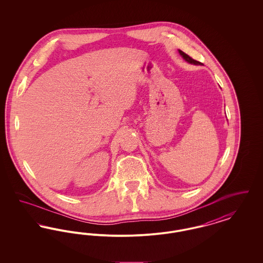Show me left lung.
I'll return each instance as SVG.
<instances>
[{
  "label": "left lung",
  "mask_w": 263,
  "mask_h": 263,
  "mask_svg": "<svg viewBox=\"0 0 263 263\" xmlns=\"http://www.w3.org/2000/svg\"><path fill=\"white\" fill-rule=\"evenodd\" d=\"M178 52H179V54L182 56V58H183L185 61H187L188 63H191V64H194V65H200V62H198V61L192 59L190 56H188L187 54L184 53L183 51L178 50Z\"/></svg>",
  "instance_id": "1"
}]
</instances>
